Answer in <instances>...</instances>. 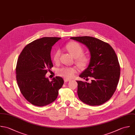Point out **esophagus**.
Segmentation results:
<instances>
[{
  "instance_id": "esophagus-1",
  "label": "esophagus",
  "mask_w": 135,
  "mask_h": 135,
  "mask_svg": "<svg viewBox=\"0 0 135 135\" xmlns=\"http://www.w3.org/2000/svg\"><path fill=\"white\" fill-rule=\"evenodd\" d=\"M70 79H64V81L65 82H68V81H70Z\"/></svg>"
}]
</instances>
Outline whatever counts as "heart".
I'll list each match as a JSON object with an SVG mask.
<instances>
[{
	"label": "heart",
	"instance_id": "obj_1",
	"mask_svg": "<svg viewBox=\"0 0 135 135\" xmlns=\"http://www.w3.org/2000/svg\"><path fill=\"white\" fill-rule=\"evenodd\" d=\"M66 50L75 57V62L78 67L80 69L86 68L90 62V57L83 54L84 49L81 45L76 42H72L66 45ZM60 50H57L53 55V61L57 63L59 61L60 55ZM76 72V68L74 67H63L57 70V74L61 77L66 78H73Z\"/></svg>",
	"mask_w": 135,
	"mask_h": 135
}]
</instances>
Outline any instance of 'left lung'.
Returning a JSON list of instances; mask_svg holds the SVG:
<instances>
[{
	"mask_svg": "<svg viewBox=\"0 0 135 135\" xmlns=\"http://www.w3.org/2000/svg\"><path fill=\"white\" fill-rule=\"evenodd\" d=\"M70 38L85 45L91 54L88 68L79 76L86 80L91 77V82L77 81L79 99L92 106L104 104L113 96L119 79L120 65L116 54L109 44L98 38L87 36Z\"/></svg>",
	"mask_w": 135,
	"mask_h": 135,
	"instance_id": "left-lung-1",
	"label": "left lung"
}]
</instances>
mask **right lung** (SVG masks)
I'll use <instances>...</instances> for the list:
<instances>
[{
    "instance_id": "right-lung-1",
    "label": "right lung",
    "mask_w": 135,
    "mask_h": 135,
    "mask_svg": "<svg viewBox=\"0 0 135 135\" xmlns=\"http://www.w3.org/2000/svg\"><path fill=\"white\" fill-rule=\"evenodd\" d=\"M61 38L44 37L28 44L18 59L16 73L20 92L28 102L37 107L47 105L57 99L64 84L61 77L50 81L45 75L53 67L51 52Z\"/></svg>"
}]
</instances>
